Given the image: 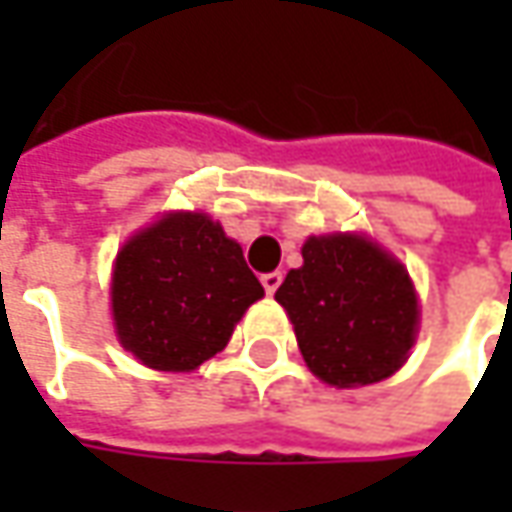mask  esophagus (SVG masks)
Wrapping results in <instances>:
<instances>
[{"mask_svg":"<svg viewBox=\"0 0 512 512\" xmlns=\"http://www.w3.org/2000/svg\"><path fill=\"white\" fill-rule=\"evenodd\" d=\"M282 279H285V276H282L279 270H273V273H265V276H262V287H265L267 293L273 296V293L279 290V285H282Z\"/></svg>","mask_w":512,"mask_h":512,"instance_id":"obj_1","label":"esophagus"}]
</instances>
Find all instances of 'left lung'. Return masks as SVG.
Wrapping results in <instances>:
<instances>
[{
	"label": "left lung",
	"instance_id": "1",
	"mask_svg": "<svg viewBox=\"0 0 512 512\" xmlns=\"http://www.w3.org/2000/svg\"><path fill=\"white\" fill-rule=\"evenodd\" d=\"M305 265L290 270L285 307L307 367L327 384L356 387L396 373L416 339L419 305L410 276L362 236H310Z\"/></svg>",
	"mask_w": 512,
	"mask_h": 512
}]
</instances>
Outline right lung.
Returning <instances> with one entry per match:
<instances>
[{"label":"right lung","mask_w":512,"mask_h":512,"mask_svg":"<svg viewBox=\"0 0 512 512\" xmlns=\"http://www.w3.org/2000/svg\"><path fill=\"white\" fill-rule=\"evenodd\" d=\"M110 296L125 350L153 370L187 373L225 347L265 287L219 222L168 213L122 247Z\"/></svg>","instance_id":"add662e5"}]
</instances>
